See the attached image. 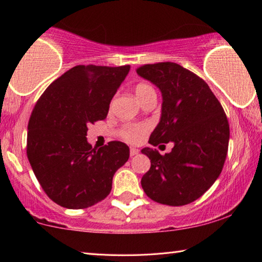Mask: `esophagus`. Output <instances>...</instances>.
<instances>
[{
  "mask_svg": "<svg viewBox=\"0 0 262 262\" xmlns=\"http://www.w3.org/2000/svg\"><path fill=\"white\" fill-rule=\"evenodd\" d=\"M139 154V150L137 147H130V156L133 157V156H137Z\"/></svg>",
  "mask_w": 262,
  "mask_h": 262,
  "instance_id": "34e87169",
  "label": "esophagus"
}]
</instances>
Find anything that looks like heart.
<instances>
[{"mask_svg": "<svg viewBox=\"0 0 262 262\" xmlns=\"http://www.w3.org/2000/svg\"><path fill=\"white\" fill-rule=\"evenodd\" d=\"M150 93H155V91L151 85L146 83H139L135 87V94H137L139 100L144 99ZM148 129H150V127L146 123H128L123 125L121 135L125 141L130 142V144H138L147 134Z\"/></svg>", "mask_w": 262, "mask_h": 262, "instance_id": "b5f03b06", "label": "heart"}]
</instances>
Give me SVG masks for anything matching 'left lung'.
Masks as SVG:
<instances>
[{
  "instance_id": "1",
  "label": "left lung",
  "mask_w": 262,
  "mask_h": 262,
  "mask_svg": "<svg viewBox=\"0 0 262 262\" xmlns=\"http://www.w3.org/2000/svg\"><path fill=\"white\" fill-rule=\"evenodd\" d=\"M137 74L162 93L160 123L148 142H173L169 154L145 147L151 168L141 178L152 201L179 207L200 198L223 170L230 125L221 104L201 77L175 62L146 64Z\"/></svg>"
}]
</instances>
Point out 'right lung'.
I'll use <instances>...</instances> for the list:
<instances>
[{"instance_id": "add662e5", "label": "right lung", "mask_w": 262, "mask_h": 262, "mask_svg": "<svg viewBox=\"0 0 262 262\" xmlns=\"http://www.w3.org/2000/svg\"><path fill=\"white\" fill-rule=\"evenodd\" d=\"M129 70V65H77L52 82L36 102L26 154L43 191L61 207L84 209L104 200L115 173L128 161L124 142L93 148L87 132L106 118Z\"/></svg>"}]
</instances>
